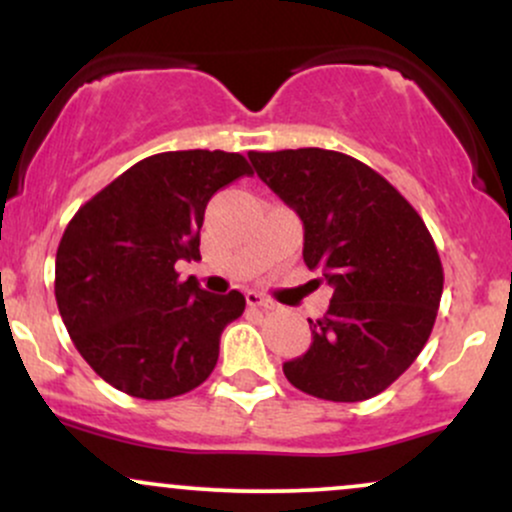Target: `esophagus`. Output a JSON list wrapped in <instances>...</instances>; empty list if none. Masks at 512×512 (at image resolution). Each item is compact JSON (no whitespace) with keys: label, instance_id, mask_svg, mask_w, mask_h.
Wrapping results in <instances>:
<instances>
[{"label":"esophagus","instance_id":"1","mask_svg":"<svg viewBox=\"0 0 512 512\" xmlns=\"http://www.w3.org/2000/svg\"><path fill=\"white\" fill-rule=\"evenodd\" d=\"M245 301H248V305H252V308H264V310L274 308V301H269V298L260 291H248L245 293Z\"/></svg>","mask_w":512,"mask_h":512}]
</instances>
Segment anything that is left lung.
<instances>
[{
  "label": "left lung",
  "instance_id": "left-lung-1",
  "mask_svg": "<svg viewBox=\"0 0 512 512\" xmlns=\"http://www.w3.org/2000/svg\"><path fill=\"white\" fill-rule=\"evenodd\" d=\"M262 182L303 221V260L332 301L308 320L313 344L284 363L289 383L330 402L387 390L421 354L443 293L424 219L383 175L327 149L250 151Z\"/></svg>",
  "mask_w": 512,
  "mask_h": 512
}]
</instances>
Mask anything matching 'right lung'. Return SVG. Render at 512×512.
<instances>
[{"label":"right lung","mask_w":512,"mask_h":512,"mask_svg":"<svg viewBox=\"0 0 512 512\" xmlns=\"http://www.w3.org/2000/svg\"><path fill=\"white\" fill-rule=\"evenodd\" d=\"M250 163L226 151L144 158L74 214L55 260V298L84 361L120 392L170 399L202 385L245 296H216L175 264L199 260L209 199Z\"/></svg>","instance_id":"right-lung-1"}]
</instances>
